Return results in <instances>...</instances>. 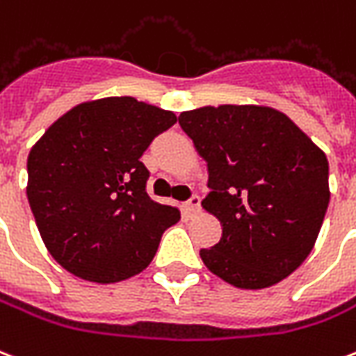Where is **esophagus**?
Wrapping results in <instances>:
<instances>
[{
	"mask_svg": "<svg viewBox=\"0 0 356 356\" xmlns=\"http://www.w3.org/2000/svg\"><path fill=\"white\" fill-rule=\"evenodd\" d=\"M200 203H202V197L197 196V194H192V196L188 197V202L184 203V205H186V209H188V211H192V213H194V211H197V209H200Z\"/></svg>",
	"mask_w": 356,
	"mask_h": 356,
	"instance_id": "obj_1",
	"label": "esophagus"
}]
</instances>
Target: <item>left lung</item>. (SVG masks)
Masks as SVG:
<instances>
[{
  "mask_svg": "<svg viewBox=\"0 0 356 356\" xmlns=\"http://www.w3.org/2000/svg\"><path fill=\"white\" fill-rule=\"evenodd\" d=\"M207 162L203 209L222 238L200 256L241 289L275 286L300 267L329 207V160L287 118L265 106H205L179 115Z\"/></svg>",
  "mask_w": 356,
  "mask_h": 356,
  "instance_id": "obj_1",
  "label": "left lung"
}]
</instances>
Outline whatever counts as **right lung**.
<instances>
[{
	"label": "right lung",
	"mask_w": 356,
	"mask_h": 356,
	"mask_svg": "<svg viewBox=\"0 0 356 356\" xmlns=\"http://www.w3.org/2000/svg\"><path fill=\"white\" fill-rule=\"evenodd\" d=\"M175 113L108 97L74 106L27 156V200L51 257L83 280L112 284L142 273L175 207L147 194L142 154Z\"/></svg>",
	"instance_id": "1"
}]
</instances>
